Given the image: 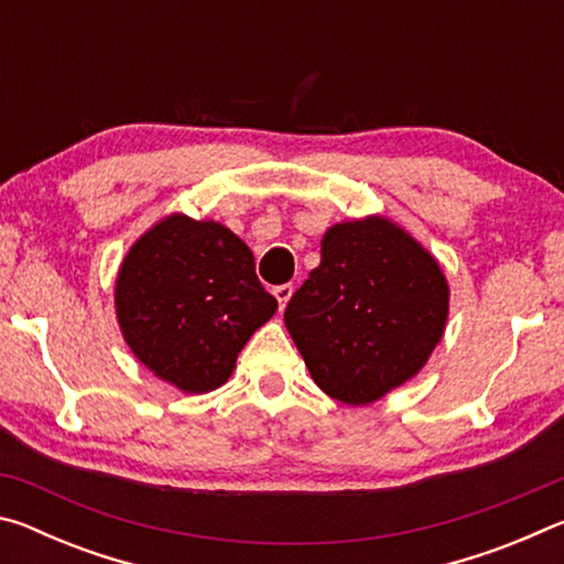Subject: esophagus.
<instances>
[{
  "label": "esophagus",
  "instance_id": "34e87169",
  "mask_svg": "<svg viewBox=\"0 0 564 564\" xmlns=\"http://www.w3.org/2000/svg\"><path fill=\"white\" fill-rule=\"evenodd\" d=\"M273 295H275V301H279L281 311H283V308H285V303H289V301H291V295H293V285H291V283L275 285V289H273Z\"/></svg>",
  "mask_w": 564,
  "mask_h": 564
}]
</instances>
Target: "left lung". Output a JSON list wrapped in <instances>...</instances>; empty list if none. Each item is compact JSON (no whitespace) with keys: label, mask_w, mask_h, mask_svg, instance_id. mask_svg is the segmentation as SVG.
<instances>
[{"label":"left lung","mask_w":564,"mask_h":564,"mask_svg":"<svg viewBox=\"0 0 564 564\" xmlns=\"http://www.w3.org/2000/svg\"><path fill=\"white\" fill-rule=\"evenodd\" d=\"M447 308L451 285L435 256L376 214L323 234L321 265L283 321L323 393L368 405L420 373Z\"/></svg>","instance_id":"left-lung-1"}]
</instances>
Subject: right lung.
Returning a JSON list of instances; mask_svg holds the SVG:
<instances>
[{
	"label": "right lung",
	"mask_w": 564,
	"mask_h": 564,
	"mask_svg": "<svg viewBox=\"0 0 564 564\" xmlns=\"http://www.w3.org/2000/svg\"><path fill=\"white\" fill-rule=\"evenodd\" d=\"M121 336L156 378L208 393L279 301L256 279L253 253L231 228L171 214L123 256L113 289Z\"/></svg>",
	"instance_id": "add662e5"
}]
</instances>
